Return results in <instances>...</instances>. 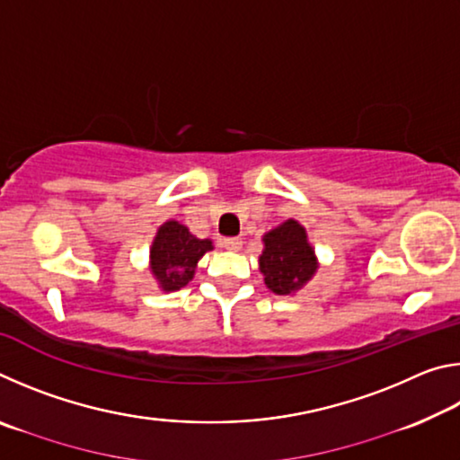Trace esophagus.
I'll return each instance as SVG.
<instances>
[{
  "label": "esophagus",
  "mask_w": 460,
  "mask_h": 460,
  "mask_svg": "<svg viewBox=\"0 0 460 460\" xmlns=\"http://www.w3.org/2000/svg\"><path fill=\"white\" fill-rule=\"evenodd\" d=\"M223 247L229 249V252H239V249L243 247V241H241L239 237H227V239H223Z\"/></svg>",
  "instance_id": "esophagus-1"
}]
</instances>
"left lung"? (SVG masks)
<instances>
[{
	"mask_svg": "<svg viewBox=\"0 0 460 460\" xmlns=\"http://www.w3.org/2000/svg\"><path fill=\"white\" fill-rule=\"evenodd\" d=\"M263 252L260 271L263 282L278 296H290L302 290L318 270V258L306 229L296 219L279 223L263 233Z\"/></svg>",
	"mask_w": 460,
	"mask_h": 460,
	"instance_id": "1",
	"label": "left lung"
}]
</instances>
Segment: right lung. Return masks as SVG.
<instances>
[{
  "label": "right lung",
  "mask_w": 460,
  "mask_h": 460,
  "mask_svg": "<svg viewBox=\"0 0 460 460\" xmlns=\"http://www.w3.org/2000/svg\"><path fill=\"white\" fill-rule=\"evenodd\" d=\"M213 252L211 239H199L174 219L162 223L150 245V274L162 292H176L194 278L199 260Z\"/></svg>",
  "instance_id": "add662e5"
}]
</instances>
